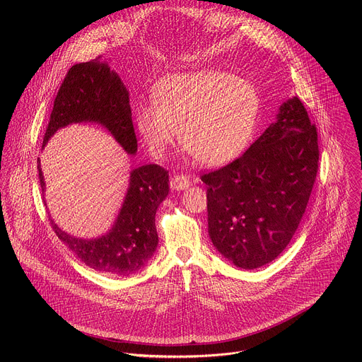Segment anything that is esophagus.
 Instances as JSON below:
<instances>
[{"mask_svg":"<svg viewBox=\"0 0 362 362\" xmlns=\"http://www.w3.org/2000/svg\"><path fill=\"white\" fill-rule=\"evenodd\" d=\"M190 186V182H189V177L187 176H183V175H177V176H173L170 179V187L173 190H185Z\"/></svg>","mask_w":362,"mask_h":362,"instance_id":"obj_1","label":"esophagus"}]
</instances>
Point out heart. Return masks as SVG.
<instances>
[{
  "label": "heart",
  "mask_w": 362,
  "mask_h": 362,
  "mask_svg": "<svg viewBox=\"0 0 362 362\" xmlns=\"http://www.w3.org/2000/svg\"><path fill=\"white\" fill-rule=\"evenodd\" d=\"M154 101L136 112L137 132L154 159L179 140L206 166H222L245 148L261 109L256 88L226 71H192L165 78Z\"/></svg>",
  "instance_id": "b5f03b06"
}]
</instances>
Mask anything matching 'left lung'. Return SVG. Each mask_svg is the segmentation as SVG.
<instances>
[{
    "mask_svg": "<svg viewBox=\"0 0 362 362\" xmlns=\"http://www.w3.org/2000/svg\"><path fill=\"white\" fill-rule=\"evenodd\" d=\"M318 134L298 97L228 166L206 173L214 246L242 269L261 268L289 245L318 172Z\"/></svg>",
    "mask_w": 362,
    "mask_h": 362,
    "instance_id": "obj_1",
    "label": "left lung"
}]
</instances>
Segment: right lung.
I'll use <instances>...</instances> for the list:
<instances>
[{"mask_svg": "<svg viewBox=\"0 0 362 362\" xmlns=\"http://www.w3.org/2000/svg\"><path fill=\"white\" fill-rule=\"evenodd\" d=\"M76 123L105 127L127 154L137 151L129 90L119 74L100 57L69 70L56 95L42 147L57 130ZM38 177L44 196L45 182L40 160ZM168 194V172L158 165H146L130 172L119 215L105 235L91 239L77 238L63 230L53 219L49 222L83 264L107 275L129 276L139 272L158 247L159 236L154 218Z\"/></svg>", "mask_w": 362, "mask_h": 362, "instance_id": "add662e5", "label": "right lung"}]
</instances>
